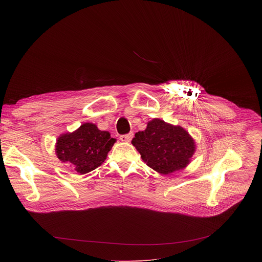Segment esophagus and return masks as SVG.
Wrapping results in <instances>:
<instances>
[{
	"mask_svg": "<svg viewBox=\"0 0 262 262\" xmlns=\"http://www.w3.org/2000/svg\"><path fill=\"white\" fill-rule=\"evenodd\" d=\"M133 135H134L133 133H129L127 135H122V136H120V140L122 142H130V140L133 138Z\"/></svg>",
	"mask_w": 262,
	"mask_h": 262,
	"instance_id": "1",
	"label": "esophagus"
}]
</instances>
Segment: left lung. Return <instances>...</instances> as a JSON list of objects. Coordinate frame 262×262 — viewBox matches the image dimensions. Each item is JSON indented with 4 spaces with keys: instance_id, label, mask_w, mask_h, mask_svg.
I'll list each match as a JSON object with an SVG mask.
<instances>
[{
    "instance_id": "left-lung-1",
    "label": "left lung",
    "mask_w": 262,
    "mask_h": 262,
    "mask_svg": "<svg viewBox=\"0 0 262 262\" xmlns=\"http://www.w3.org/2000/svg\"><path fill=\"white\" fill-rule=\"evenodd\" d=\"M132 144L143 162L163 175L188 167L196 151V142L188 130L159 118L148 121L145 130L137 133Z\"/></svg>"
}]
</instances>
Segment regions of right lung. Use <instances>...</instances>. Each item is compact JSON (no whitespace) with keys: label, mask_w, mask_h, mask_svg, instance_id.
<instances>
[{"label":"right lung","mask_w":262,"mask_h":262,"mask_svg":"<svg viewBox=\"0 0 262 262\" xmlns=\"http://www.w3.org/2000/svg\"><path fill=\"white\" fill-rule=\"evenodd\" d=\"M117 140L100 130L94 123L85 122L72 133L60 135L56 142V156L80 174L99 167Z\"/></svg>","instance_id":"add662e5"}]
</instances>
